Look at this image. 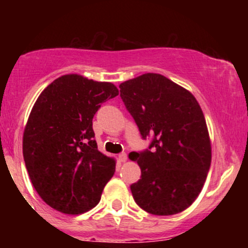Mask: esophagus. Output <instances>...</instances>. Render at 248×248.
<instances>
[{"label": "esophagus", "instance_id": "34e87169", "mask_svg": "<svg viewBox=\"0 0 248 248\" xmlns=\"http://www.w3.org/2000/svg\"><path fill=\"white\" fill-rule=\"evenodd\" d=\"M119 160H120V162H126L127 161V154L126 153L119 154Z\"/></svg>", "mask_w": 248, "mask_h": 248}]
</instances>
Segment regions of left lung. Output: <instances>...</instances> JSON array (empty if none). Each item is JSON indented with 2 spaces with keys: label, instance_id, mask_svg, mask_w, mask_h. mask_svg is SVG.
<instances>
[{
  "label": "left lung",
  "instance_id": "obj_1",
  "mask_svg": "<svg viewBox=\"0 0 248 248\" xmlns=\"http://www.w3.org/2000/svg\"><path fill=\"white\" fill-rule=\"evenodd\" d=\"M120 96L148 149L129 154L141 178L130 186L144 211L171 216L187 209L202 191L211 164V143L202 108L189 91L157 73L120 84Z\"/></svg>",
  "mask_w": 248,
  "mask_h": 248
}]
</instances>
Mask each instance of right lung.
<instances>
[{"label": "right lung", "mask_w": 248, "mask_h": 248, "mask_svg": "<svg viewBox=\"0 0 248 248\" xmlns=\"http://www.w3.org/2000/svg\"><path fill=\"white\" fill-rule=\"evenodd\" d=\"M119 94L112 82L79 75L59 77L33 105L23 134V157L31 183L47 205L80 215L100 202L115 161L100 153L93 116Z\"/></svg>", "instance_id": "add662e5"}]
</instances>
